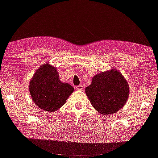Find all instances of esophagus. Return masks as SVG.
Wrapping results in <instances>:
<instances>
[{"label":"esophagus","mask_w":158,"mask_h":158,"mask_svg":"<svg viewBox=\"0 0 158 158\" xmlns=\"http://www.w3.org/2000/svg\"><path fill=\"white\" fill-rule=\"evenodd\" d=\"M83 87L84 86L82 85H78V86H76V89H77V90L81 91V90H83Z\"/></svg>","instance_id":"obj_1"}]
</instances>
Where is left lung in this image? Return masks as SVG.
Masks as SVG:
<instances>
[{
  "label": "left lung",
  "mask_w": 158,
  "mask_h": 158,
  "mask_svg": "<svg viewBox=\"0 0 158 158\" xmlns=\"http://www.w3.org/2000/svg\"><path fill=\"white\" fill-rule=\"evenodd\" d=\"M85 92L93 107L103 115L113 114L126 104L129 86L121 73L111 69L93 77Z\"/></svg>",
  "instance_id": "left-lung-1"
}]
</instances>
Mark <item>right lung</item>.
<instances>
[{
    "label": "right lung",
    "mask_w": 158,
    "mask_h": 158,
    "mask_svg": "<svg viewBox=\"0 0 158 158\" xmlns=\"http://www.w3.org/2000/svg\"><path fill=\"white\" fill-rule=\"evenodd\" d=\"M29 91L37 106L50 113L64 104L74 88L61 81L56 68L47 63L36 70L30 82Z\"/></svg>",
    "instance_id": "1"
}]
</instances>
